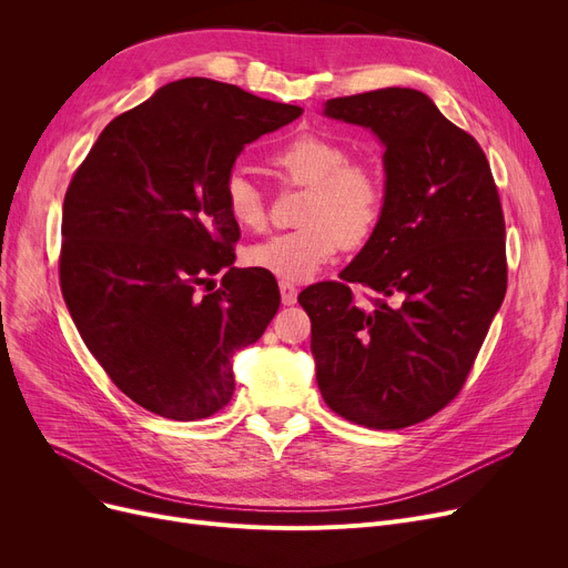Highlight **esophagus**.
Masks as SVG:
<instances>
[{
	"instance_id": "34e87169",
	"label": "esophagus",
	"mask_w": 568,
	"mask_h": 568,
	"mask_svg": "<svg viewBox=\"0 0 568 568\" xmlns=\"http://www.w3.org/2000/svg\"><path fill=\"white\" fill-rule=\"evenodd\" d=\"M281 300H283V304L285 306H292L294 302H296V287L292 285V283H287V281H281Z\"/></svg>"
}]
</instances>
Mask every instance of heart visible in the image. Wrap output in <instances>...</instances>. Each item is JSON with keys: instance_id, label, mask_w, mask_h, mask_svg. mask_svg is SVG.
<instances>
[{"instance_id": "obj_1", "label": "heart", "mask_w": 568, "mask_h": 568, "mask_svg": "<svg viewBox=\"0 0 568 568\" xmlns=\"http://www.w3.org/2000/svg\"><path fill=\"white\" fill-rule=\"evenodd\" d=\"M272 165L292 186L308 189L300 230L276 234L246 251V262L287 283L313 278L343 244L359 246L375 232L386 204V186L377 168L349 161L347 146L320 133H302L285 142ZM225 212L234 225L257 232L266 225V200L242 172L225 182Z\"/></svg>"}]
</instances>
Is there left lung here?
Masks as SVG:
<instances>
[{
    "label": "left lung",
    "mask_w": 568,
    "mask_h": 568,
    "mask_svg": "<svg viewBox=\"0 0 568 568\" xmlns=\"http://www.w3.org/2000/svg\"><path fill=\"white\" fill-rule=\"evenodd\" d=\"M386 146L384 214L341 281L300 294L324 403L343 419L398 430L449 405L506 294L504 212L490 163L416 89L326 101ZM352 284L379 297L359 310Z\"/></svg>",
    "instance_id": "left-lung-1"
}]
</instances>
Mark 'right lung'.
<instances>
[{
  "mask_svg": "<svg viewBox=\"0 0 568 568\" xmlns=\"http://www.w3.org/2000/svg\"><path fill=\"white\" fill-rule=\"evenodd\" d=\"M302 112L184 78L114 116L78 165L59 285L87 349L140 407L195 422L230 403V356L264 334L281 292L272 274L232 266L225 182L244 144Z\"/></svg>",
  "mask_w": 568,
  "mask_h": 568,
  "instance_id": "1",
  "label": "right lung"
}]
</instances>
